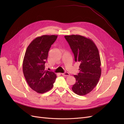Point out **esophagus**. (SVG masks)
Listing matches in <instances>:
<instances>
[{
  "mask_svg": "<svg viewBox=\"0 0 124 124\" xmlns=\"http://www.w3.org/2000/svg\"><path fill=\"white\" fill-rule=\"evenodd\" d=\"M62 76H66V77L70 76V74L68 72H65V73H62Z\"/></svg>",
  "mask_w": 124,
  "mask_h": 124,
  "instance_id": "obj_1",
  "label": "esophagus"
}]
</instances>
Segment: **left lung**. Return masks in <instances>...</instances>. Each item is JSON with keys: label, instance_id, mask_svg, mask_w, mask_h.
<instances>
[{"label": "left lung", "instance_id": "8db88e82", "mask_svg": "<svg viewBox=\"0 0 124 124\" xmlns=\"http://www.w3.org/2000/svg\"><path fill=\"white\" fill-rule=\"evenodd\" d=\"M74 56L80 63V72L74 77L76 82L72 87L76 94L84 96L98 84L101 76V61L98 48L93 41L80 35L65 36Z\"/></svg>", "mask_w": 124, "mask_h": 124}]
</instances>
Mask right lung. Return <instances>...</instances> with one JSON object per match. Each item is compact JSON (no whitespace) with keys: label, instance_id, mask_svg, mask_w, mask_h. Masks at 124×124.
I'll list each match as a JSON object with an SVG mask.
<instances>
[{"label":"right lung","instance_id":"right-lung-1","mask_svg":"<svg viewBox=\"0 0 124 124\" xmlns=\"http://www.w3.org/2000/svg\"><path fill=\"white\" fill-rule=\"evenodd\" d=\"M57 35H43L32 41L26 49L23 62L24 76L28 85L37 93H43L53 87L56 75L45 70V63Z\"/></svg>","mask_w":124,"mask_h":124}]
</instances>
